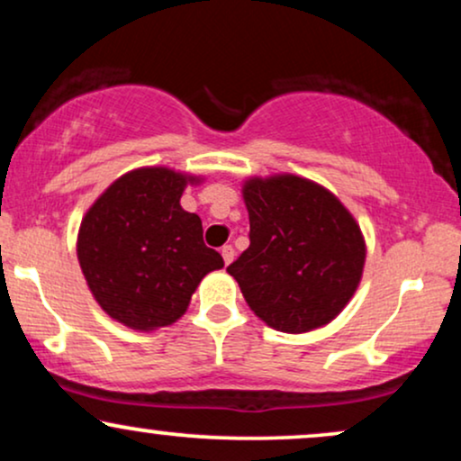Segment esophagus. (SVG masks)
<instances>
[{
	"label": "esophagus",
	"mask_w": 461,
	"mask_h": 461,
	"mask_svg": "<svg viewBox=\"0 0 461 461\" xmlns=\"http://www.w3.org/2000/svg\"><path fill=\"white\" fill-rule=\"evenodd\" d=\"M221 256H223L225 264H231V262H234V247L223 245V247H221Z\"/></svg>",
	"instance_id": "obj_1"
}]
</instances>
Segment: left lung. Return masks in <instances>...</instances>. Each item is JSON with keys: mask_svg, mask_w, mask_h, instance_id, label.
Wrapping results in <instances>:
<instances>
[{"mask_svg": "<svg viewBox=\"0 0 461 461\" xmlns=\"http://www.w3.org/2000/svg\"><path fill=\"white\" fill-rule=\"evenodd\" d=\"M249 249L227 273L249 308L279 331L303 333L340 314L362 277V231L330 190L297 176L249 179Z\"/></svg>", "mask_w": 461, "mask_h": 461, "instance_id": "left-lung-1", "label": "left lung"}]
</instances>
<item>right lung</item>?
<instances>
[{
    "instance_id": "add662e5",
    "label": "right lung",
    "mask_w": 461,
    "mask_h": 461,
    "mask_svg": "<svg viewBox=\"0 0 461 461\" xmlns=\"http://www.w3.org/2000/svg\"><path fill=\"white\" fill-rule=\"evenodd\" d=\"M194 177L136 168L93 203L79 225L77 260L93 297L131 330L167 327L184 314L201 279L223 268L205 247L197 214L179 205Z\"/></svg>"
}]
</instances>
